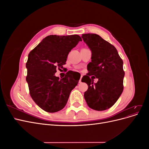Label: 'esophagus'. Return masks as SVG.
I'll list each match as a JSON object with an SVG mask.
<instances>
[{"label": "esophagus", "mask_w": 149, "mask_h": 149, "mask_svg": "<svg viewBox=\"0 0 149 149\" xmlns=\"http://www.w3.org/2000/svg\"><path fill=\"white\" fill-rule=\"evenodd\" d=\"M82 77H83V76L81 75V77H80V79H79V83H81V79H82Z\"/></svg>", "instance_id": "obj_1"}]
</instances>
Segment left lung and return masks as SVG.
Here are the masks:
<instances>
[{
    "label": "left lung",
    "instance_id": "8db88e82",
    "mask_svg": "<svg viewBox=\"0 0 149 149\" xmlns=\"http://www.w3.org/2000/svg\"><path fill=\"white\" fill-rule=\"evenodd\" d=\"M81 38L91 51L89 73L82 78L88 86L84 97L90 108L104 111L114 104L123 91V61L116 48L100 35L86 33ZM90 75L98 79L96 84Z\"/></svg>",
    "mask_w": 149,
    "mask_h": 149
}]
</instances>
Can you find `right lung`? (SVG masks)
Wrapping results in <instances>:
<instances>
[{"instance_id":"add662e5","label":"right lung","mask_w":149,"mask_h":149,"mask_svg":"<svg viewBox=\"0 0 149 149\" xmlns=\"http://www.w3.org/2000/svg\"><path fill=\"white\" fill-rule=\"evenodd\" d=\"M82 39L78 35L59 36L52 35L29 54L26 63L30 94L37 104L48 112L63 109L70 94L78 84L79 79L71 73L64 78L55 76L56 68L66 64L70 52Z\"/></svg>"}]
</instances>
